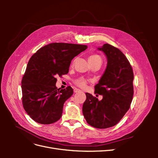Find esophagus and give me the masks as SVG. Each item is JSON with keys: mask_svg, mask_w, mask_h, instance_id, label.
Returning a JSON list of instances; mask_svg holds the SVG:
<instances>
[{"mask_svg": "<svg viewBox=\"0 0 158 158\" xmlns=\"http://www.w3.org/2000/svg\"><path fill=\"white\" fill-rule=\"evenodd\" d=\"M81 92V90L78 89V88H74V93H78V92Z\"/></svg>", "mask_w": 158, "mask_h": 158, "instance_id": "obj_1", "label": "esophagus"}]
</instances>
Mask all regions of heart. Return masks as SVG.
Here are the masks:
<instances>
[{
  "mask_svg": "<svg viewBox=\"0 0 158 158\" xmlns=\"http://www.w3.org/2000/svg\"><path fill=\"white\" fill-rule=\"evenodd\" d=\"M102 60L101 57H100L99 55H93L89 56V58H88V61L89 60ZM74 83H75L76 85H77L78 86H79L80 88H84L87 85L88 82H87V80H85L84 78L80 77V78L76 79L74 80Z\"/></svg>",
  "mask_w": 158,
  "mask_h": 158,
  "instance_id": "b5f03b06",
  "label": "heart"
}]
</instances>
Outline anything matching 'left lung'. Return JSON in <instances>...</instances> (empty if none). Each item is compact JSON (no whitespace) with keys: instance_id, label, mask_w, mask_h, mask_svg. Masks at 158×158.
I'll return each instance as SVG.
<instances>
[{"instance_id":"left-lung-1","label":"left lung","mask_w":158,"mask_h":158,"mask_svg":"<svg viewBox=\"0 0 158 158\" xmlns=\"http://www.w3.org/2000/svg\"><path fill=\"white\" fill-rule=\"evenodd\" d=\"M98 49L107 59L105 73L95 85V93L102 95L103 99L99 101L86 93L82 112L89 125L107 128L116 125L130 108L134 94V74L127 57L117 47L106 44Z\"/></svg>"}]
</instances>
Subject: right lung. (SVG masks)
Returning <instances> with one entry per match:
<instances>
[{
	"label": "right lung",
	"mask_w": 158,
	"mask_h": 158,
	"mask_svg": "<svg viewBox=\"0 0 158 158\" xmlns=\"http://www.w3.org/2000/svg\"><path fill=\"white\" fill-rule=\"evenodd\" d=\"M87 48L84 45L52 43L31 56L22 78V91L23 107L33 121L49 125L60 118L73 89L57 88L56 76L67 74L72 60Z\"/></svg>",
	"instance_id": "1"
}]
</instances>
